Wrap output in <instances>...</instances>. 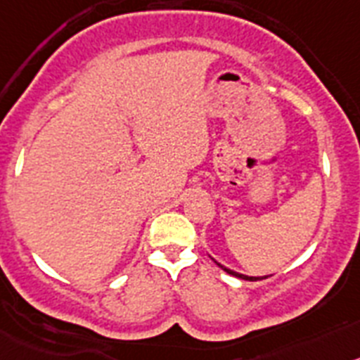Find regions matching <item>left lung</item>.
<instances>
[{
	"label": "left lung",
	"instance_id": "left-lung-1",
	"mask_svg": "<svg viewBox=\"0 0 360 360\" xmlns=\"http://www.w3.org/2000/svg\"><path fill=\"white\" fill-rule=\"evenodd\" d=\"M217 265H219V267L222 269V271H226V273H228V274H231V276L242 278V280H248V281H257V280H265V278H267V276H245V274L235 273V271H231V269L224 267V265H220V264H217Z\"/></svg>",
	"mask_w": 360,
	"mask_h": 360
}]
</instances>
